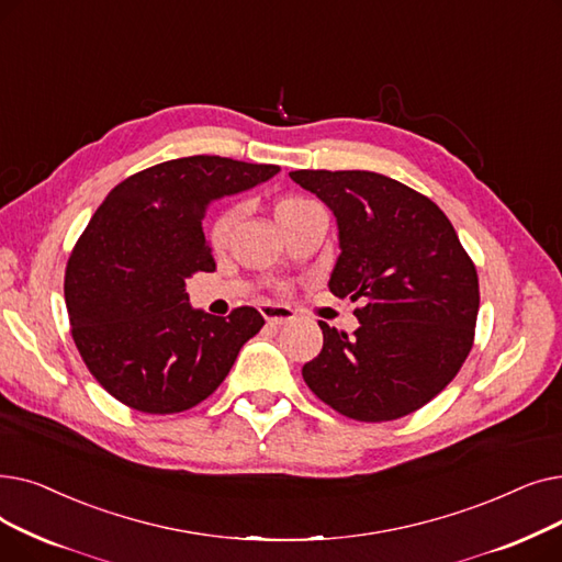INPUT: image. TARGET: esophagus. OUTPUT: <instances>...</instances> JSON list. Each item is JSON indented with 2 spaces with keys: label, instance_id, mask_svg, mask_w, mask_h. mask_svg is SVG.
Wrapping results in <instances>:
<instances>
[{
  "label": "esophagus",
  "instance_id": "34e87169",
  "mask_svg": "<svg viewBox=\"0 0 562 562\" xmlns=\"http://www.w3.org/2000/svg\"><path fill=\"white\" fill-rule=\"evenodd\" d=\"M260 313L270 325H285V323H290V319H295V311L288 306H279V304H262Z\"/></svg>",
  "mask_w": 562,
  "mask_h": 562
}]
</instances>
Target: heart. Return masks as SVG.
Instances as JSON below:
<instances>
[{"instance_id": "obj_1", "label": "heart", "mask_w": 562, "mask_h": 562, "mask_svg": "<svg viewBox=\"0 0 562 562\" xmlns=\"http://www.w3.org/2000/svg\"><path fill=\"white\" fill-rule=\"evenodd\" d=\"M311 205H315V203L308 201V199H304V196L290 194V196H283V199L277 201V205H274V217H277V222L283 226L285 222H290L292 217H297L300 212H304V210L311 207ZM237 217H239V210H237V207H226V210L220 212V215H217L215 220H212L210 231H207V243H210L212 249H222V247L228 243L231 231H233Z\"/></svg>"}]
</instances>
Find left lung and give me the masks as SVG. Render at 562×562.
<instances>
[{"label":"left lung","mask_w":562,"mask_h":562,"mask_svg":"<svg viewBox=\"0 0 562 562\" xmlns=\"http://www.w3.org/2000/svg\"><path fill=\"white\" fill-rule=\"evenodd\" d=\"M338 222L336 297L359 302L347 336L319 319L308 389L361 423L403 418L439 395L467 361L480 306L471 256L437 203L372 171H290Z\"/></svg>","instance_id":"1"}]
</instances>
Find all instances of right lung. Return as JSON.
<instances>
[{
	"mask_svg": "<svg viewBox=\"0 0 562 562\" xmlns=\"http://www.w3.org/2000/svg\"><path fill=\"white\" fill-rule=\"evenodd\" d=\"M279 173L220 155L169 159L119 182L66 265L70 334L98 384L144 414H178L217 391L265 325L251 306L217 317L190 306L184 281L212 272L203 217L212 199Z\"/></svg>",
	"mask_w": 562,
	"mask_h": 562,
	"instance_id": "right-lung-1",
	"label": "right lung"
}]
</instances>
